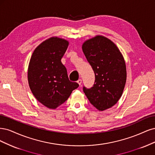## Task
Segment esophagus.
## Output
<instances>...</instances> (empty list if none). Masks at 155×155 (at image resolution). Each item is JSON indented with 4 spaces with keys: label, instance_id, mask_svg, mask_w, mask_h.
<instances>
[{
    "label": "esophagus",
    "instance_id": "obj_1",
    "mask_svg": "<svg viewBox=\"0 0 155 155\" xmlns=\"http://www.w3.org/2000/svg\"><path fill=\"white\" fill-rule=\"evenodd\" d=\"M77 83L80 85V86H81V84H82V80H81V79L78 80V81H77Z\"/></svg>",
    "mask_w": 155,
    "mask_h": 155
}]
</instances>
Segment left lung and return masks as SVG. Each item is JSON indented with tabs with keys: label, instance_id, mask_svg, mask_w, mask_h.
Segmentation results:
<instances>
[{
	"label": "left lung",
	"instance_id": "left-lung-1",
	"mask_svg": "<svg viewBox=\"0 0 155 155\" xmlns=\"http://www.w3.org/2000/svg\"><path fill=\"white\" fill-rule=\"evenodd\" d=\"M82 50L94 73L93 87H83L89 101L98 111L116 104L123 93L126 82L124 59L117 46L103 36L87 40Z\"/></svg>",
	"mask_w": 155,
	"mask_h": 155
}]
</instances>
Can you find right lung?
<instances>
[{
  "mask_svg": "<svg viewBox=\"0 0 155 155\" xmlns=\"http://www.w3.org/2000/svg\"><path fill=\"white\" fill-rule=\"evenodd\" d=\"M69 42L52 37L35 49L29 64L28 79L34 97L44 106L55 109L70 96L78 83L69 80L61 59Z\"/></svg>",
  "mask_w": 155,
  "mask_h": 155,
  "instance_id": "obj_1",
  "label": "right lung"
}]
</instances>
